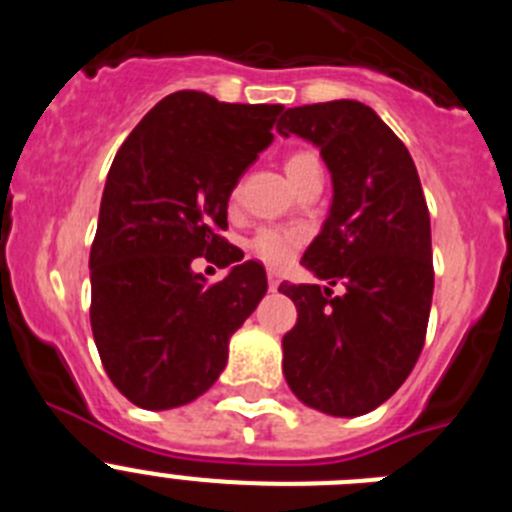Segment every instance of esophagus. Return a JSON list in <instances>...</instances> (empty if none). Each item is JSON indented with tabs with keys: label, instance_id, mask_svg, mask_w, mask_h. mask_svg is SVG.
Segmentation results:
<instances>
[{
	"label": "esophagus",
	"instance_id": "34e87169",
	"mask_svg": "<svg viewBox=\"0 0 512 512\" xmlns=\"http://www.w3.org/2000/svg\"><path fill=\"white\" fill-rule=\"evenodd\" d=\"M266 282H269V289H271V292H274V289L279 287V282H282V277H279V271L277 269L266 271Z\"/></svg>",
	"mask_w": 512,
	"mask_h": 512
}]
</instances>
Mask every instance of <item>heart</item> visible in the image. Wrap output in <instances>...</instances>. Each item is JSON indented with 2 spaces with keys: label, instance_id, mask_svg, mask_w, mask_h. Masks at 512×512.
<instances>
[{
  "label": "heart",
  "instance_id": "1",
  "mask_svg": "<svg viewBox=\"0 0 512 512\" xmlns=\"http://www.w3.org/2000/svg\"><path fill=\"white\" fill-rule=\"evenodd\" d=\"M315 166H320V161L312 153L300 151L287 158L289 179H295L302 171L315 169ZM302 241H305V233L300 228H264L251 241V251L266 264H284L295 256Z\"/></svg>",
  "mask_w": 512,
  "mask_h": 512
}]
</instances>
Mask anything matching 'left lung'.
<instances>
[{
  "label": "left lung",
  "instance_id": "obj_1",
  "mask_svg": "<svg viewBox=\"0 0 512 512\" xmlns=\"http://www.w3.org/2000/svg\"><path fill=\"white\" fill-rule=\"evenodd\" d=\"M277 130L318 146L333 179L328 217L302 256L328 287H279L297 307L282 338L284 379L307 408L356 418L390 400L423 351L433 300L428 205L405 143L366 104L292 107ZM338 281L343 296L329 289Z\"/></svg>",
  "mask_w": 512,
  "mask_h": 512
}]
</instances>
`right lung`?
I'll return each mask as SVG.
<instances>
[{
    "instance_id": "obj_1",
    "label": "right lung",
    "mask_w": 512,
    "mask_h": 512,
    "mask_svg": "<svg viewBox=\"0 0 512 512\" xmlns=\"http://www.w3.org/2000/svg\"><path fill=\"white\" fill-rule=\"evenodd\" d=\"M282 104L174 92L117 151L99 205L92 333L104 372L143 410L197 400L228 364V341L266 295V271L225 241L228 200L274 135ZM205 255L230 265L207 285Z\"/></svg>"
}]
</instances>
